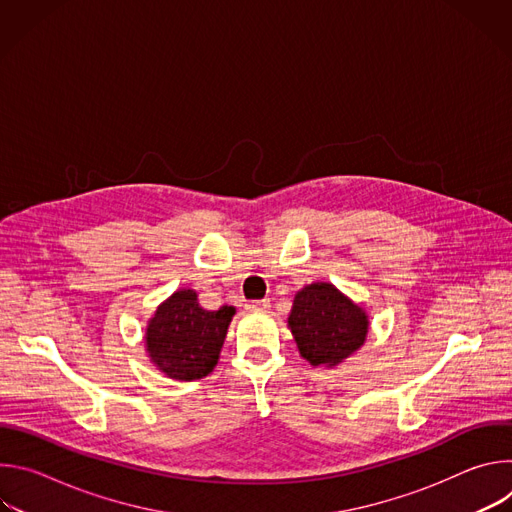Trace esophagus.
<instances>
[{"instance_id":"esophagus-1","label":"esophagus","mask_w":512,"mask_h":512,"mask_svg":"<svg viewBox=\"0 0 512 512\" xmlns=\"http://www.w3.org/2000/svg\"><path fill=\"white\" fill-rule=\"evenodd\" d=\"M245 308L251 312H263L269 308V302L267 300H251V302H247Z\"/></svg>"}]
</instances>
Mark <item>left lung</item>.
Segmentation results:
<instances>
[{
  "mask_svg": "<svg viewBox=\"0 0 512 512\" xmlns=\"http://www.w3.org/2000/svg\"><path fill=\"white\" fill-rule=\"evenodd\" d=\"M287 324L312 367H336L364 344L369 332L367 312L326 281L298 291Z\"/></svg>",
  "mask_w": 512,
  "mask_h": 512,
  "instance_id": "obj_1",
  "label": "left lung"
}]
</instances>
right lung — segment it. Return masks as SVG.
Returning a JSON list of instances; mask_svg holds the SVG:
<instances>
[{"instance_id": "1", "label": "right lung", "mask_w": 512, "mask_h": 512, "mask_svg": "<svg viewBox=\"0 0 512 512\" xmlns=\"http://www.w3.org/2000/svg\"><path fill=\"white\" fill-rule=\"evenodd\" d=\"M233 316V306L208 312L194 289H178L150 318L145 350L170 379H202L216 367Z\"/></svg>"}]
</instances>
